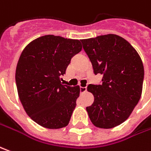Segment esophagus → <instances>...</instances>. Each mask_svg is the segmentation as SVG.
I'll return each mask as SVG.
<instances>
[{"instance_id":"34e87169","label":"esophagus","mask_w":151,"mask_h":151,"mask_svg":"<svg viewBox=\"0 0 151 151\" xmlns=\"http://www.w3.org/2000/svg\"><path fill=\"white\" fill-rule=\"evenodd\" d=\"M87 91L86 87H80V93H85Z\"/></svg>"}]
</instances>
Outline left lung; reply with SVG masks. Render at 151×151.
I'll use <instances>...</instances> for the list:
<instances>
[{"mask_svg": "<svg viewBox=\"0 0 151 151\" xmlns=\"http://www.w3.org/2000/svg\"><path fill=\"white\" fill-rule=\"evenodd\" d=\"M95 74L102 75L101 85L89 84L94 101L87 106L95 127L111 129L127 120L142 93L144 66L134 47L122 37L105 35L81 40Z\"/></svg>", "mask_w": 151, "mask_h": 151, "instance_id": "8db88e82", "label": "left lung"}]
</instances>
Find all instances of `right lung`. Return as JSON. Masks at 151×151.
Returning <instances> with one entry per match:
<instances>
[{
    "mask_svg": "<svg viewBox=\"0 0 151 151\" xmlns=\"http://www.w3.org/2000/svg\"><path fill=\"white\" fill-rule=\"evenodd\" d=\"M81 50L78 40L48 35L31 41L20 54L15 70L19 98L41 127L59 129L69 123L80 88L63 84L60 77Z\"/></svg>",
    "mask_w": 151,
    "mask_h": 151,
    "instance_id": "right-lung-1",
    "label": "right lung"
}]
</instances>
